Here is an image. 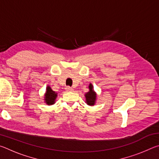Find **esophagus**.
Instances as JSON below:
<instances>
[{
    "instance_id": "1",
    "label": "esophagus",
    "mask_w": 159,
    "mask_h": 159,
    "mask_svg": "<svg viewBox=\"0 0 159 159\" xmlns=\"http://www.w3.org/2000/svg\"><path fill=\"white\" fill-rule=\"evenodd\" d=\"M66 90H67V91H73V88H71V87H69V86H67V87H66Z\"/></svg>"
}]
</instances>
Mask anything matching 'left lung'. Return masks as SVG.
<instances>
[{"mask_svg": "<svg viewBox=\"0 0 159 159\" xmlns=\"http://www.w3.org/2000/svg\"><path fill=\"white\" fill-rule=\"evenodd\" d=\"M89 89H90L89 92L85 94L86 102H87L88 105H94V104H95V99H96V94L95 92H94L92 84H90Z\"/></svg>", "mask_w": 159, "mask_h": 159, "instance_id": "1", "label": "left lung"}]
</instances>
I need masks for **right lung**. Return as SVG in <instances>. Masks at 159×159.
I'll list each match as a JSON object with an SVG mask.
<instances>
[{
  "label": "right lung",
  "mask_w": 159,
  "mask_h": 159,
  "mask_svg": "<svg viewBox=\"0 0 159 159\" xmlns=\"http://www.w3.org/2000/svg\"><path fill=\"white\" fill-rule=\"evenodd\" d=\"M45 102H46L48 105H50V104H53L55 103V100L57 96V93H56L55 91L52 90L50 87L48 86L46 93H45Z\"/></svg>",
  "instance_id": "obj_1"
}]
</instances>
